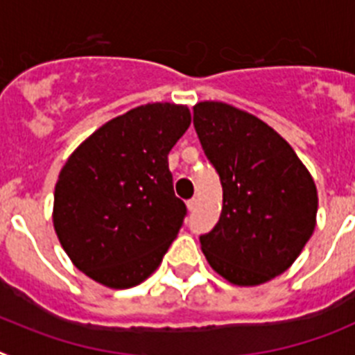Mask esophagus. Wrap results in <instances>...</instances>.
Listing matches in <instances>:
<instances>
[{
    "label": "esophagus",
    "mask_w": 355,
    "mask_h": 355,
    "mask_svg": "<svg viewBox=\"0 0 355 355\" xmlns=\"http://www.w3.org/2000/svg\"><path fill=\"white\" fill-rule=\"evenodd\" d=\"M196 205H198V200H196V198L187 200V209H189V211H195Z\"/></svg>",
    "instance_id": "1"
}]
</instances>
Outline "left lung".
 <instances>
[{
	"mask_svg": "<svg viewBox=\"0 0 355 355\" xmlns=\"http://www.w3.org/2000/svg\"><path fill=\"white\" fill-rule=\"evenodd\" d=\"M193 112L223 187L220 221L200 236L202 252L232 284H264L284 273L313 236V177L288 141L254 114L223 101H200Z\"/></svg>",
	"mask_w": 355,
	"mask_h": 355,
	"instance_id": "obj_1",
	"label": "left lung"
}]
</instances>
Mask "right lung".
<instances>
[{
	"label": "right lung",
	"instance_id": "right-lung-1",
	"mask_svg": "<svg viewBox=\"0 0 355 355\" xmlns=\"http://www.w3.org/2000/svg\"><path fill=\"white\" fill-rule=\"evenodd\" d=\"M189 125L186 105H141L100 126L60 169L55 232L92 280L134 288L162 263L186 216L168 153Z\"/></svg>",
	"mask_w": 355,
	"mask_h": 355
}]
</instances>
